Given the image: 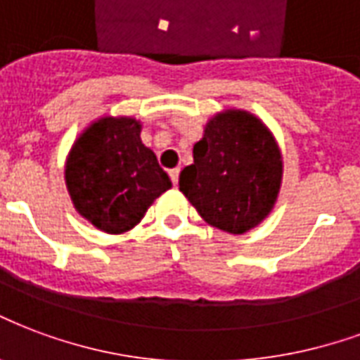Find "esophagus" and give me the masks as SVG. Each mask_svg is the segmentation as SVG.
Returning <instances> with one entry per match:
<instances>
[{
	"mask_svg": "<svg viewBox=\"0 0 360 360\" xmlns=\"http://www.w3.org/2000/svg\"><path fill=\"white\" fill-rule=\"evenodd\" d=\"M169 177H172L173 185H177V183H179V167H173V169H169Z\"/></svg>",
	"mask_w": 360,
	"mask_h": 360,
	"instance_id": "1",
	"label": "esophagus"
}]
</instances>
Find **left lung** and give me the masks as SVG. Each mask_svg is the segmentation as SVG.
<instances>
[{
    "label": "left lung",
    "instance_id": "obj_1",
    "mask_svg": "<svg viewBox=\"0 0 360 360\" xmlns=\"http://www.w3.org/2000/svg\"><path fill=\"white\" fill-rule=\"evenodd\" d=\"M179 175V191L207 225L242 234L259 225L281 191L282 156L273 133L244 110L207 122Z\"/></svg>",
    "mask_w": 360,
    "mask_h": 360
}]
</instances>
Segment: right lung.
<instances>
[{
    "instance_id": "right-lung-1",
    "label": "right lung",
    "mask_w": 360,
    "mask_h": 360,
    "mask_svg": "<svg viewBox=\"0 0 360 360\" xmlns=\"http://www.w3.org/2000/svg\"><path fill=\"white\" fill-rule=\"evenodd\" d=\"M65 179L78 214L108 234L135 227L172 187L156 154L141 141L139 122L124 116H105L79 135L66 158Z\"/></svg>"
}]
</instances>
